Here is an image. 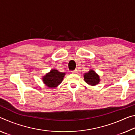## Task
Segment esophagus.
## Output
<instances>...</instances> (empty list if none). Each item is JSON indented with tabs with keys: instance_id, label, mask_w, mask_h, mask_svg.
<instances>
[{
	"instance_id": "esophagus-1",
	"label": "esophagus",
	"mask_w": 135,
	"mask_h": 135,
	"mask_svg": "<svg viewBox=\"0 0 135 135\" xmlns=\"http://www.w3.org/2000/svg\"><path fill=\"white\" fill-rule=\"evenodd\" d=\"M71 72L73 73V74H77V72H78V70H75L72 71Z\"/></svg>"
}]
</instances>
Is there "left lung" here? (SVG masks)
<instances>
[{
	"mask_svg": "<svg viewBox=\"0 0 135 135\" xmlns=\"http://www.w3.org/2000/svg\"><path fill=\"white\" fill-rule=\"evenodd\" d=\"M84 80L86 83L90 86H95L99 83L100 78L99 75L95 71L90 70L89 72L84 74Z\"/></svg>",
	"mask_w": 135,
	"mask_h": 135,
	"instance_id": "1",
	"label": "left lung"
}]
</instances>
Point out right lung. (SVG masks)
I'll use <instances>...</instances> for the list:
<instances>
[{
	"mask_svg": "<svg viewBox=\"0 0 135 135\" xmlns=\"http://www.w3.org/2000/svg\"><path fill=\"white\" fill-rule=\"evenodd\" d=\"M65 75V73L59 72L56 69H52L51 71L42 77V80L46 86L50 88H56L62 82Z\"/></svg>",
	"mask_w": 135,
	"mask_h": 135,
	"instance_id": "add662e5",
	"label": "right lung"
}]
</instances>
